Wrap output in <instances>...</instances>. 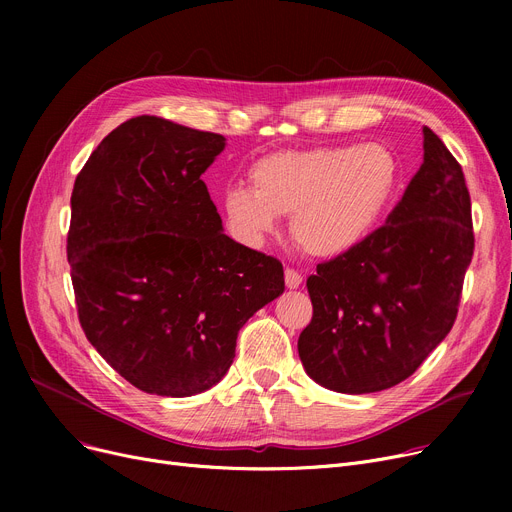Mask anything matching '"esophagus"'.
Returning a JSON list of instances; mask_svg holds the SVG:
<instances>
[{"mask_svg":"<svg viewBox=\"0 0 512 512\" xmlns=\"http://www.w3.org/2000/svg\"><path fill=\"white\" fill-rule=\"evenodd\" d=\"M284 282H286V286L290 290H294V288H299L303 284V276L297 270H292V267H286V270H284Z\"/></svg>","mask_w":512,"mask_h":512,"instance_id":"obj_1","label":"esophagus"}]
</instances>
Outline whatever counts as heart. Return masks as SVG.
I'll use <instances>...</instances> for the list:
<instances>
[{
	"instance_id": "b5f03b06",
	"label": "heart",
	"mask_w": 512,
	"mask_h": 512,
	"mask_svg": "<svg viewBox=\"0 0 512 512\" xmlns=\"http://www.w3.org/2000/svg\"><path fill=\"white\" fill-rule=\"evenodd\" d=\"M251 186L224 191V213L242 240L257 245L290 218V234L313 257L357 247L380 222L398 186L394 155L378 143L276 151L249 170Z\"/></svg>"
}]
</instances>
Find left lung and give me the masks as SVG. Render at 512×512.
Returning <instances> with one entry per match:
<instances>
[{"mask_svg":"<svg viewBox=\"0 0 512 512\" xmlns=\"http://www.w3.org/2000/svg\"><path fill=\"white\" fill-rule=\"evenodd\" d=\"M473 249L463 168L423 126V164L386 224L307 278L309 378L342 394L405 382L452 330Z\"/></svg>","mask_w":512,"mask_h":512,"instance_id":"1","label":"left lung"}]
</instances>
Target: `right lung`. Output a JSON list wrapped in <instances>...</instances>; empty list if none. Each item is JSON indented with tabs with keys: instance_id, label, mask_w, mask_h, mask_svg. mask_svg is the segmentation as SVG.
<instances>
[{
	"instance_id": "1",
	"label": "right lung",
	"mask_w": 512,
	"mask_h": 512,
	"mask_svg": "<svg viewBox=\"0 0 512 512\" xmlns=\"http://www.w3.org/2000/svg\"><path fill=\"white\" fill-rule=\"evenodd\" d=\"M222 134L137 116L99 143L72 191L68 261L97 353L147 394L218 384L238 330L284 292L282 263L222 232L201 174Z\"/></svg>"
}]
</instances>
